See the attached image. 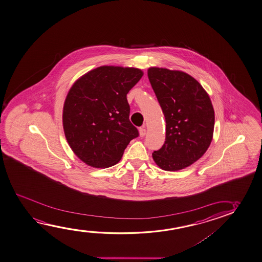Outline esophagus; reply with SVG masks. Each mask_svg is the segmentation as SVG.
Segmentation results:
<instances>
[{"mask_svg": "<svg viewBox=\"0 0 262 262\" xmlns=\"http://www.w3.org/2000/svg\"><path fill=\"white\" fill-rule=\"evenodd\" d=\"M139 132H140V136L144 137L145 135H146V129H145V126H143V127H141V128H140V129H139Z\"/></svg>", "mask_w": 262, "mask_h": 262, "instance_id": "1", "label": "esophagus"}]
</instances>
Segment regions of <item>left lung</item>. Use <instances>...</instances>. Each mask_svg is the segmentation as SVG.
Listing matches in <instances>:
<instances>
[{
    "label": "left lung",
    "mask_w": 262,
    "mask_h": 262,
    "mask_svg": "<svg viewBox=\"0 0 262 262\" xmlns=\"http://www.w3.org/2000/svg\"><path fill=\"white\" fill-rule=\"evenodd\" d=\"M148 80L166 120V141L152 153L164 170L192 165L212 141L214 111L209 95L192 76L181 71L150 68Z\"/></svg>",
    "instance_id": "8db88e82"
}]
</instances>
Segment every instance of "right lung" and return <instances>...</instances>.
<instances>
[{"label": "right lung", "mask_w": 262, "mask_h": 262, "mask_svg": "<svg viewBox=\"0 0 262 262\" xmlns=\"http://www.w3.org/2000/svg\"><path fill=\"white\" fill-rule=\"evenodd\" d=\"M142 76L140 69L103 66L73 84L64 101L63 127L70 148L84 163L112 167L139 136L129 121L127 94Z\"/></svg>", "instance_id": "add662e5"}]
</instances>
